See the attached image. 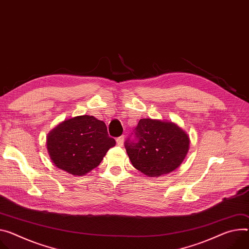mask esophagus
Here are the masks:
<instances>
[{
	"mask_svg": "<svg viewBox=\"0 0 249 249\" xmlns=\"http://www.w3.org/2000/svg\"><path fill=\"white\" fill-rule=\"evenodd\" d=\"M124 136H120V137H118L117 139H116V143H117V145L118 146H122L123 145V143H124Z\"/></svg>",
	"mask_w": 249,
	"mask_h": 249,
	"instance_id": "obj_1",
	"label": "esophagus"
}]
</instances>
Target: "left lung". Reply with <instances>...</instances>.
<instances>
[{
	"label": "left lung",
	"mask_w": 249,
	"mask_h": 249,
	"mask_svg": "<svg viewBox=\"0 0 249 249\" xmlns=\"http://www.w3.org/2000/svg\"><path fill=\"white\" fill-rule=\"evenodd\" d=\"M124 145L135 168L148 177H160L182 164L190 139L175 123L145 118L139 121Z\"/></svg>",
	"instance_id": "obj_1"
}]
</instances>
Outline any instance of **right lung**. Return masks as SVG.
I'll return each instance as SVG.
<instances>
[{"mask_svg": "<svg viewBox=\"0 0 249 249\" xmlns=\"http://www.w3.org/2000/svg\"><path fill=\"white\" fill-rule=\"evenodd\" d=\"M103 121L93 116H77L63 121L48 136L47 146L54 165L74 176L96 168L107 151L115 146Z\"/></svg>", "mask_w": 249, "mask_h": 249, "instance_id": "obj_1", "label": "right lung"}]
</instances>
